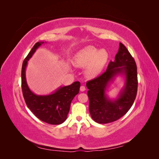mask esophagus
<instances>
[{
    "instance_id": "1",
    "label": "esophagus",
    "mask_w": 159,
    "mask_h": 159,
    "mask_svg": "<svg viewBox=\"0 0 159 159\" xmlns=\"http://www.w3.org/2000/svg\"><path fill=\"white\" fill-rule=\"evenodd\" d=\"M85 90V86H84V85H81V87H80V91H84Z\"/></svg>"
}]
</instances>
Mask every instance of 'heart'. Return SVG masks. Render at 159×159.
I'll list each match as a JSON object with an SVG mask.
<instances>
[{
    "label": "heart",
    "instance_id": "b5f03b06",
    "mask_svg": "<svg viewBox=\"0 0 159 159\" xmlns=\"http://www.w3.org/2000/svg\"><path fill=\"white\" fill-rule=\"evenodd\" d=\"M109 56L107 50H98L93 46H88L76 53L73 64L78 68H85V75L88 78H94L103 70Z\"/></svg>",
    "mask_w": 159,
    "mask_h": 159
}]
</instances>
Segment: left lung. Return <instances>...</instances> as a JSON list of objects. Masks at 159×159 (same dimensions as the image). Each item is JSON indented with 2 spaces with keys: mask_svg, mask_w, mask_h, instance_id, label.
Masks as SVG:
<instances>
[{
  "mask_svg": "<svg viewBox=\"0 0 159 159\" xmlns=\"http://www.w3.org/2000/svg\"><path fill=\"white\" fill-rule=\"evenodd\" d=\"M125 77L124 87L118 97L110 100L105 91L115 76ZM89 98V111L98 123L113 122L125 115L133 105L137 92V72L134 60L122 43H119L115 61H111L103 74L86 84Z\"/></svg>",
  "mask_w": 159,
  "mask_h": 159,
  "instance_id": "1",
  "label": "left lung"
}]
</instances>
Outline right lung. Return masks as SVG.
<instances>
[{
  "instance_id": "obj_1",
  "label": "right lung",
  "mask_w": 159,
  "mask_h": 159,
  "mask_svg": "<svg viewBox=\"0 0 159 159\" xmlns=\"http://www.w3.org/2000/svg\"><path fill=\"white\" fill-rule=\"evenodd\" d=\"M44 43H36L23 61L21 72L22 93L28 107L36 117L50 125H60L67 119L71 101L79 93L80 83L75 81L70 85L60 87L50 95H39L32 92L26 82V68L28 61Z\"/></svg>"
}]
</instances>
